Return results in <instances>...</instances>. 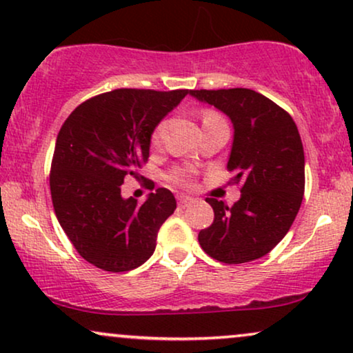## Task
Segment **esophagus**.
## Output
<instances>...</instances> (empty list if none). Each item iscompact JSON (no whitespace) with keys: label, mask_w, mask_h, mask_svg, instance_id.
I'll return each instance as SVG.
<instances>
[{"label":"esophagus","mask_w":353,"mask_h":353,"mask_svg":"<svg viewBox=\"0 0 353 353\" xmlns=\"http://www.w3.org/2000/svg\"><path fill=\"white\" fill-rule=\"evenodd\" d=\"M193 201H194V199L190 198V196H180V198H178V206H180V208H188Z\"/></svg>","instance_id":"esophagus-1"}]
</instances>
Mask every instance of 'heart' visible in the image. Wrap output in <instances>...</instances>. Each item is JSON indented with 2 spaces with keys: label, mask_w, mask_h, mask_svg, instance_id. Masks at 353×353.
<instances>
[{
  "label": "heart",
  "mask_w": 353,
  "mask_h": 353,
  "mask_svg": "<svg viewBox=\"0 0 353 353\" xmlns=\"http://www.w3.org/2000/svg\"><path fill=\"white\" fill-rule=\"evenodd\" d=\"M216 119H221V117L214 114V112H206V114H204L203 124L204 123H211V121H216ZM159 137H160L159 130H155L154 137H152V139H154V142H159ZM172 178L176 181V183H180V185H190V181H191V175L188 172H185V170H176V172H173Z\"/></svg>",
  "instance_id": "b5f03b06"
}]
</instances>
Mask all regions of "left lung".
I'll use <instances>...</instances> for the list:
<instances>
[{
  "label": "left lung",
  "instance_id": "left-lung-1",
  "mask_svg": "<svg viewBox=\"0 0 353 353\" xmlns=\"http://www.w3.org/2000/svg\"><path fill=\"white\" fill-rule=\"evenodd\" d=\"M232 123L228 160L234 181H242L232 206L206 198L214 221L198 234L212 259L236 265L267 255L286 236L304 194V150L291 116L263 94L249 88L190 90Z\"/></svg>",
  "mask_w": 353,
  "mask_h": 353
}]
</instances>
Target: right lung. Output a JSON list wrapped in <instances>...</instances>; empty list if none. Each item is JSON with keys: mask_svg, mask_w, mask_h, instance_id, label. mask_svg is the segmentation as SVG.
<instances>
[{"mask_svg": "<svg viewBox=\"0 0 353 353\" xmlns=\"http://www.w3.org/2000/svg\"><path fill=\"white\" fill-rule=\"evenodd\" d=\"M190 90L121 88L81 103L57 136L50 170L55 216L78 254L106 272L141 267L155 250L160 225L176 210L167 188L143 204L123 198L125 176L149 159L160 121Z\"/></svg>", "mask_w": 353, "mask_h": 353, "instance_id": "obj_1", "label": "right lung"}]
</instances>
